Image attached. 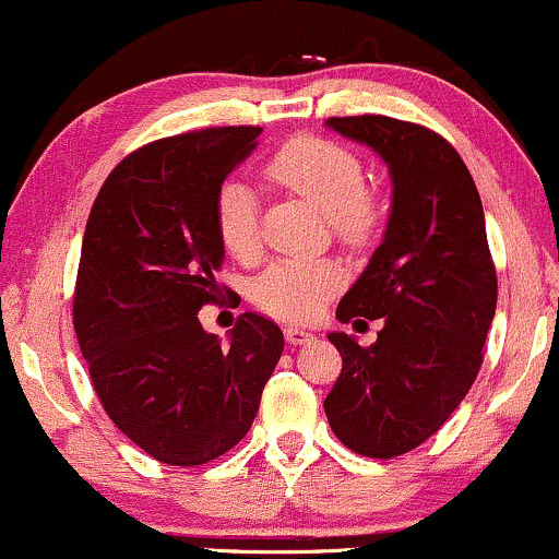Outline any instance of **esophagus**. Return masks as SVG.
<instances>
[{
	"instance_id": "1",
	"label": "esophagus",
	"mask_w": 559,
	"mask_h": 559,
	"mask_svg": "<svg viewBox=\"0 0 559 559\" xmlns=\"http://www.w3.org/2000/svg\"><path fill=\"white\" fill-rule=\"evenodd\" d=\"M284 336H286V342L294 344V346L312 342V333L305 331V329H297V325H288V329L284 331Z\"/></svg>"
}]
</instances>
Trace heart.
I'll return each mask as SVG.
<instances>
[{
  "label": "heart",
  "instance_id": "b5f03b06",
  "mask_svg": "<svg viewBox=\"0 0 559 559\" xmlns=\"http://www.w3.org/2000/svg\"><path fill=\"white\" fill-rule=\"evenodd\" d=\"M265 176L331 217V226L346 241H362L378 221L373 197L365 191L360 159L344 146L323 139H292L275 152ZM215 228L228 254L252 260L260 249L258 199L241 181H226L215 199ZM342 284L333 262H273L252 284L260 310L284 320H310Z\"/></svg>",
  "mask_w": 559,
  "mask_h": 559
}]
</instances>
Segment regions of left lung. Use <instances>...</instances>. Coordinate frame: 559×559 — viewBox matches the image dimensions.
I'll return each instance as SVG.
<instances>
[{
  "label": "left lung",
  "instance_id": "obj_1",
  "mask_svg": "<svg viewBox=\"0 0 559 559\" xmlns=\"http://www.w3.org/2000/svg\"><path fill=\"white\" fill-rule=\"evenodd\" d=\"M325 126L370 146L391 178L383 239L336 307L342 323L381 318L383 329L370 346L329 333L344 365L323 402L344 447L389 460L439 431L471 391L497 273L478 189L447 139L386 115Z\"/></svg>",
  "mask_w": 559,
  "mask_h": 559
}]
</instances>
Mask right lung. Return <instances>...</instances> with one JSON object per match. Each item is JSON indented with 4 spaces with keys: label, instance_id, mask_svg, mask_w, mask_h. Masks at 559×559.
<instances>
[{
    "label": "right lung",
    "instance_id": "right-lung-1",
    "mask_svg": "<svg viewBox=\"0 0 559 559\" xmlns=\"http://www.w3.org/2000/svg\"><path fill=\"white\" fill-rule=\"evenodd\" d=\"M262 128H204L141 146L107 176L83 234L73 325L102 407L146 454L194 467L252 428L284 352L243 312L228 342L197 312L215 301L226 247L215 199Z\"/></svg>",
    "mask_w": 559,
    "mask_h": 559
}]
</instances>
